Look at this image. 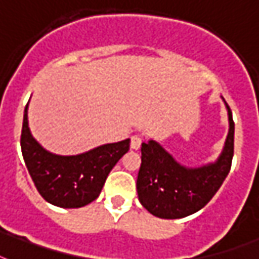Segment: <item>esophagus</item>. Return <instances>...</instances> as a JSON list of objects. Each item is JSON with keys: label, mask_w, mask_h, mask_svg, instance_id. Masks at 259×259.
<instances>
[{"label": "esophagus", "mask_w": 259, "mask_h": 259, "mask_svg": "<svg viewBox=\"0 0 259 259\" xmlns=\"http://www.w3.org/2000/svg\"><path fill=\"white\" fill-rule=\"evenodd\" d=\"M141 144H142V137L140 134H134L130 138V148L133 150H138L141 148Z\"/></svg>", "instance_id": "1"}]
</instances>
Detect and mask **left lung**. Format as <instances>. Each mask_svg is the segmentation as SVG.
<instances>
[{"mask_svg":"<svg viewBox=\"0 0 259 259\" xmlns=\"http://www.w3.org/2000/svg\"><path fill=\"white\" fill-rule=\"evenodd\" d=\"M226 108L229 134L214 163L185 167L158 142L150 140L142 144L137 193L149 213L158 218L177 220L194 214L213 198L228 177L234 154V121L228 104Z\"/></svg>","mask_w":259,"mask_h":259,"instance_id":"1","label":"left lung"}]
</instances>
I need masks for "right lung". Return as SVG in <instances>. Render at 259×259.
Segmentation results:
<instances>
[{
    "label": "right lung",
    "instance_id": "1",
    "mask_svg": "<svg viewBox=\"0 0 259 259\" xmlns=\"http://www.w3.org/2000/svg\"><path fill=\"white\" fill-rule=\"evenodd\" d=\"M129 146L127 138L78 155L53 154L33 138L27 125V105L25 108L21 133L25 165L42 198L58 207L75 209L93 202Z\"/></svg>",
    "mask_w": 259,
    "mask_h": 259
}]
</instances>
